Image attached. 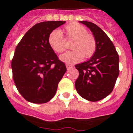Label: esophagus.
<instances>
[{
  "label": "esophagus",
  "mask_w": 133,
  "mask_h": 133,
  "mask_svg": "<svg viewBox=\"0 0 133 133\" xmlns=\"http://www.w3.org/2000/svg\"><path fill=\"white\" fill-rule=\"evenodd\" d=\"M66 69H67V70H69L70 69H71V68L73 67V66L70 65V64H66Z\"/></svg>",
  "instance_id": "esophagus-1"
}]
</instances>
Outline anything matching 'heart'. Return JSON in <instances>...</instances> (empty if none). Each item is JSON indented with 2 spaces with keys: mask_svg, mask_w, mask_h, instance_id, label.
Instances as JSON below:
<instances>
[{
  "mask_svg": "<svg viewBox=\"0 0 133 133\" xmlns=\"http://www.w3.org/2000/svg\"><path fill=\"white\" fill-rule=\"evenodd\" d=\"M66 38L73 40L70 49L60 56V59L67 64L77 63L83 57L89 58L95 54L97 49V41L95 36L87 32V29L84 26L77 23H72L64 28ZM50 47L57 53H61L64 50V41L61 31L55 30L50 33L48 38Z\"/></svg>",
  "mask_w": 133,
  "mask_h": 133,
  "instance_id": "b5f03b06",
  "label": "heart"
}]
</instances>
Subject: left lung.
Instances as JSON below:
<instances>
[{
  "instance_id": "1",
  "label": "left lung",
  "mask_w": 133,
  "mask_h": 133,
  "mask_svg": "<svg viewBox=\"0 0 133 133\" xmlns=\"http://www.w3.org/2000/svg\"><path fill=\"white\" fill-rule=\"evenodd\" d=\"M89 28L97 41L93 56L75 65L79 72L75 88L81 97L96 102L107 97L113 90L119 74V57L113 43L100 27L88 21H80Z\"/></svg>"
}]
</instances>
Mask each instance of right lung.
Wrapping results in <instances>:
<instances>
[{
  "mask_svg": "<svg viewBox=\"0 0 133 133\" xmlns=\"http://www.w3.org/2000/svg\"><path fill=\"white\" fill-rule=\"evenodd\" d=\"M65 21H46L26 32L12 60V77L18 92L27 101L36 104L52 99L65 73L64 63L50 47L48 38Z\"/></svg>",
  "mask_w": 133,
  "mask_h": 133,
  "instance_id": "1",
  "label": "right lung"
}]
</instances>
